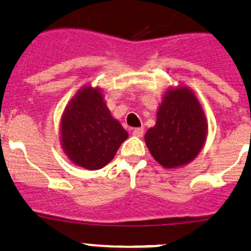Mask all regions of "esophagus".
I'll use <instances>...</instances> for the list:
<instances>
[{"mask_svg":"<svg viewBox=\"0 0 251 251\" xmlns=\"http://www.w3.org/2000/svg\"><path fill=\"white\" fill-rule=\"evenodd\" d=\"M133 135L138 136V138H141L144 135V128H135L133 130Z\"/></svg>","mask_w":251,"mask_h":251,"instance_id":"obj_1","label":"esophagus"}]
</instances>
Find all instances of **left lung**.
<instances>
[{
	"mask_svg": "<svg viewBox=\"0 0 251 251\" xmlns=\"http://www.w3.org/2000/svg\"><path fill=\"white\" fill-rule=\"evenodd\" d=\"M206 131L205 116L196 95L187 87H177L165 93L156 126L147 130L145 141L153 158L172 169L197 157Z\"/></svg>",
	"mask_w": 251,
	"mask_h": 251,
	"instance_id": "left-lung-1",
	"label": "left lung"
}]
</instances>
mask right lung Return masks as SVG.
<instances>
[{"mask_svg": "<svg viewBox=\"0 0 251 251\" xmlns=\"http://www.w3.org/2000/svg\"><path fill=\"white\" fill-rule=\"evenodd\" d=\"M60 130L66 156L89 170L104 168L128 138L111 116L100 89L90 86L82 88L66 106Z\"/></svg>", "mask_w": 251, "mask_h": 251, "instance_id": "add662e5", "label": "right lung"}]
</instances>
